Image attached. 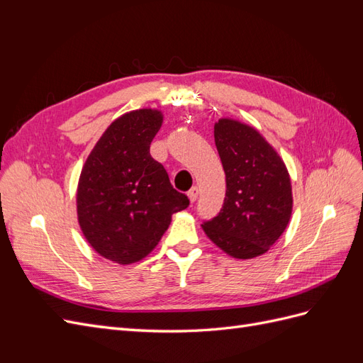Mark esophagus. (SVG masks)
<instances>
[{
  "instance_id": "34e87169",
  "label": "esophagus",
  "mask_w": 363,
  "mask_h": 363,
  "mask_svg": "<svg viewBox=\"0 0 363 363\" xmlns=\"http://www.w3.org/2000/svg\"><path fill=\"white\" fill-rule=\"evenodd\" d=\"M199 188H196V186H194V188H191L189 189V192H188V196H189V200H191V203H195L196 201V199H199Z\"/></svg>"
}]
</instances>
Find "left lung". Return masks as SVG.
Returning <instances> with one entry per match:
<instances>
[{
	"mask_svg": "<svg viewBox=\"0 0 363 363\" xmlns=\"http://www.w3.org/2000/svg\"><path fill=\"white\" fill-rule=\"evenodd\" d=\"M213 135L227 189L221 211L201 227L216 247L235 259L265 255L292 215L286 164L255 127L240 121L221 118Z\"/></svg>",
	"mask_w": 363,
	"mask_h": 363,
	"instance_id": "8db88e82",
	"label": "left lung"
}]
</instances>
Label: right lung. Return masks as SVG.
Returning a JSON list of instances; mask_svg holds the SVG:
<instances>
[{
	"label": "right lung",
	"instance_id": "1",
	"mask_svg": "<svg viewBox=\"0 0 363 363\" xmlns=\"http://www.w3.org/2000/svg\"><path fill=\"white\" fill-rule=\"evenodd\" d=\"M163 123L156 108L124 113L87 156L77 188V216L87 242L104 259L130 265L156 248L171 216L189 206L150 155Z\"/></svg>",
	"mask_w": 363,
	"mask_h": 363
}]
</instances>
